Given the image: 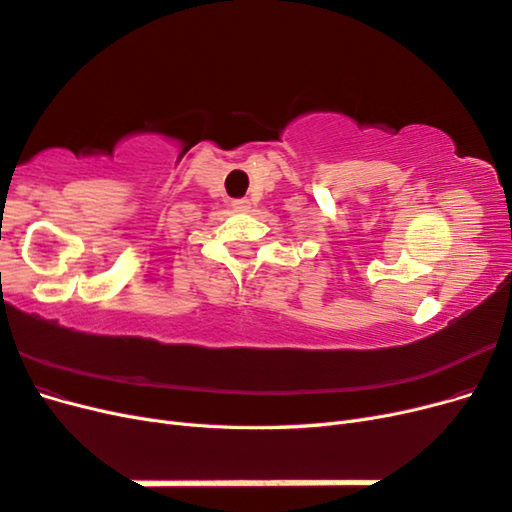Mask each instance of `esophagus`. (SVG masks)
I'll return each instance as SVG.
<instances>
[{"mask_svg":"<svg viewBox=\"0 0 512 512\" xmlns=\"http://www.w3.org/2000/svg\"><path fill=\"white\" fill-rule=\"evenodd\" d=\"M232 207H235V211H250V200L247 198H237V200H232Z\"/></svg>","mask_w":512,"mask_h":512,"instance_id":"obj_1","label":"esophagus"}]
</instances>
